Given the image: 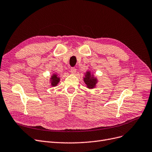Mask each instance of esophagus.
<instances>
[{"label": "esophagus", "instance_id": "esophagus-1", "mask_svg": "<svg viewBox=\"0 0 152 152\" xmlns=\"http://www.w3.org/2000/svg\"><path fill=\"white\" fill-rule=\"evenodd\" d=\"M76 72V69L75 68V67H72V68L71 69V72L72 73V74H75Z\"/></svg>", "mask_w": 152, "mask_h": 152}]
</instances>
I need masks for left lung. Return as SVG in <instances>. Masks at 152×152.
Segmentation results:
<instances>
[{
	"label": "left lung",
	"instance_id": "1",
	"mask_svg": "<svg viewBox=\"0 0 152 152\" xmlns=\"http://www.w3.org/2000/svg\"><path fill=\"white\" fill-rule=\"evenodd\" d=\"M84 81L88 88H94L97 83V79L95 78L89 71H87L85 77H84Z\"/></svg>",
	"mask_w": 152,
	"mask_h": 152
}]
</instances>
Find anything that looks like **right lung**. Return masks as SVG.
Masks as SVG:
<instances>
[{"instance_id": "right-lung-1", "label": "right lung", "mask_w": 152, "mask_h": 152, "mask_svg": "<svg viewBox=\"0 0 152 152\" xmlns=\"http://www.w3.org/2000/svg\"><path fill=\"white\" fill-rule=\"evenodd\" d=\"M60 81V78L58 77V75L54 74L51 77H50V82H51V86H56L58 85V83Z\"/></svg>"}]
</instances>
